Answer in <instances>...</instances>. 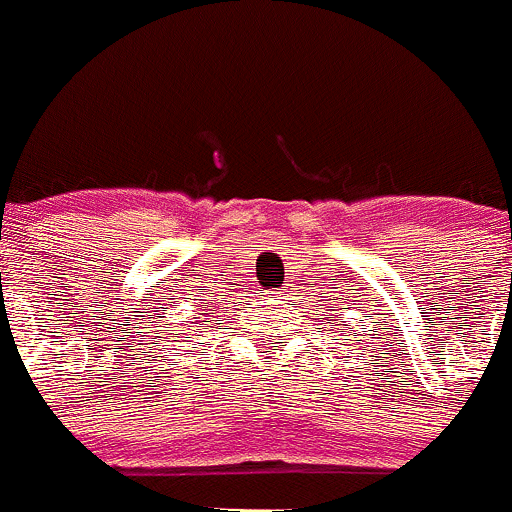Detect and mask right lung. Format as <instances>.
<instances>
[{
  "mask_svg": "<svg viewBox=\"0 0 512 512\" xmlns=\"http://www.w3.org/2000/svg\"><path fill=\"white\" fill-rule=\"evenodd\" d=\"M205 305H207V302H205ZM207 307H210V305H207ZM214 317H217V315H214L212 310H205V312H197V317H192V320H195V324H200V322H219V320H214Z\"/></svg>",
  "mask_w": 512,
  "mask_h": 512,
  "instance_id": "right-lung-1",
  "label": "right lung"
}]
</instances>
